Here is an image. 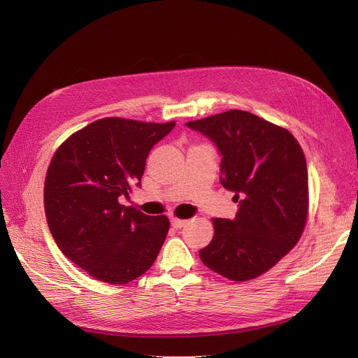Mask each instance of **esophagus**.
Wrapping results in <instances>:
<instances>
[{"label":"esophagus","instance_id":"obj_1","mask_svg":"<svg viewBox=\"0 0 358 358\" xmlns=\"http://www.w3.org/2000/svg\"><path fill=\"white\" fill-rule=\"evenodd\" d=\"M185 223H187V220H184V219H178V217H171V224H173V227H174L176 229H180V228H182Z\"/></svg>","mask_w":358,"mask_h":358}]
</instances>
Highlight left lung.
Segmentation results:
<instances>
[{"label": "left lung", "instance_id": "obj_1", "mask_svg": "<svg viewBox=\"0 0 358 358\" xmlns=\"http://www.w3.org/2000/svg\"><path fill=\"white\" fill-rule=\"evenodd\" d=\"M219 149L220 182L234 192V220L213 219L215 235L199 251L203 264L234 281L268 271L300 239L309 208L303 150L285 127L242 110L185 123Z\"/></svg>", "mask_w": 358, "mask_h": 358}]
</instances>
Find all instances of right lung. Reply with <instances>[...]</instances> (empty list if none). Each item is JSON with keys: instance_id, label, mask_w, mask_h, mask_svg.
Masks as SVG:
<instances>
[{"instance_id": "right-lung-1", "label": "right lung", "mask_w": 358, "mask_h": 358, "mask_svg": "<svg viewBox=\"0 0 358 358\" xmlns=\"http://www.w3.org/2000/svg\"><path fill=\"white\" fill-rule=\"evenodd\" d=\"M174 126L106 117L56 149L45 178L46 220L64 255L91 277L126 285L157 259L168 217L119 200L141 185L149 150Z\"/></svg>"}]
</instances>
